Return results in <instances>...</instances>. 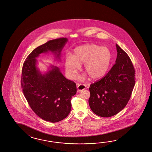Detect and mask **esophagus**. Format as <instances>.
Returning <instances> with one entry per match:
<instances>
[{
    "instance_id": "esophagus-1",
    "label": "esophagus",
    "mask_w": 152,
    "mask_h": 152,
    "mask_svg": "<svg viewBox=\"0 0 152 152\" xmlns=\"http://www.w3.org/2000/svg\"><path fill=\"white\" fill-rule=\"evenodd\" d=\"M86 88H87V86L85 85V84H78V86H77V89H78V92L82 91L83 90L86 89Z\"/></svg>"
}]
</instances>
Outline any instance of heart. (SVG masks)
Returning a JSON list of instances; mask_svg holds the SVG:
<instances>
[{"label":"heart","mask_w":152,"mask_h":152,"mask_svg":"<svg viewBox=\"0 0 152 152\" xmlns=\"http://www.w3.org/2000/svg\"><path fill=\"white\" fill-rule=\"evenodd\" d=\"M112 58L111 52L105 47L93 44L83 45L74 49L72 56H66L65 71L70 79H74L80 69V64L84 63L87 74L92 79L98 80L107 73Z\"/></svg>","instance_id":"b5f03b06"}]
</instances>
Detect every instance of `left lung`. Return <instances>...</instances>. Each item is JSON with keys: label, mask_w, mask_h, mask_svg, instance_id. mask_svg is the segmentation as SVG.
Listing matches in <instances>:
<instances>
[{"label": "left lung", "mask_w": 152, "mask_h": 152, "mask_svg": "<svg viewBox=\"0 0 152 152\" xmlns=\"http://www.w3.org/2000/svg\"><path fill=\"white\" fill-rule=\"evenodd\" d=\"M115 64L107 75L91 84L89 104L93 112L110 117L121 112L130 99L135 85V70L128 54L116 44Z\"/></svg>", "instance_id": "left-lung-1"}]
</instances>
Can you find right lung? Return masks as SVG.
I'll list each match as a JSON object with an SVG mask.
<instances>
[{"label": "right lung", "instance_id": "obj_1", "mask_svg": "<svg viewBox=\"0 0 152 152\" xmlns=\"http://www.w3.org/2000/svg\"><path fill=\"white\" fill-rule=\"evenodd\" d=\"M68 42L66 38L49 40L34 49L26 58L22 68L21 86L31 109L44 121L56 123L69 114L72 97L77 93L76 84L67 79L59 68L50 65L42 73L37 67V58L49 52L61 61V50Z\"/></svg>", "mask_w": 152, "mask_h": 152}]
</instances>
